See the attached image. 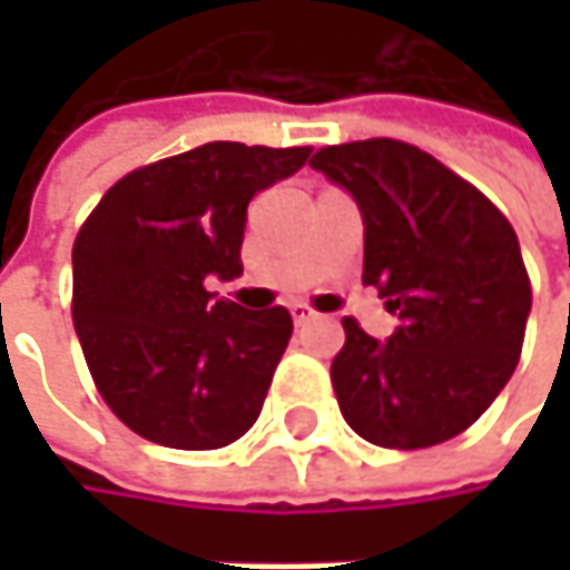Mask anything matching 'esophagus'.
I'll return each instance as SVG.
<instances>
[{"label":"esophagus","instance_id":"obj_1","mask_svg":"<svg viewBox=\"0 0 570 570\" xmlns=\"http://www.w3.org/2000/svg\"><path fill=\"white\" fill-rule=\"evenodd\" d=\"M289 316H293V323H296V326H303V323H313L320 313H316V309H309L306 303H293V306H289Z\"/></svg>","mask_w":570,"mask_h":570}]
</instances>
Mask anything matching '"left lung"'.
Listing matches in <instances>:
<instances>
[{
  "instance_id": "obj_1",
  "label": "left lung",
  "mask_w": 570,
  "mask_h": 570,
  "mask_svg": "<svg viewBox=\"0 0 570 570\" xmlns=\"http://www.w3.org/2000/svg\"><path fill=\"white\" fill-rule=\"evenodd\" d=\"M363 214V284L399 316L390 340L343 320L333 390L356 435L429 449L465 432L512 380L531 284L505 214L432 155L393 138L309 161Z\"/></svg>"
}]
</instances>
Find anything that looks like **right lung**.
Listing matches in <instances>:
<instances>
[{
    "mask_svg": "<svg viewBox=\"0 0 570 570\" xmlns=\"http://www.w3.org/2000/svg\"><path fill=\"white\" fill-rule=\"evenodd\" d=\"M306 161L309 148L210 141L121 177L78 230L75 333L98 393L131 432L168 449H220L257 422L293 320L204 284L244 274L250 197Z\"/></svg>",
    "mask_w": 570,
    "mask_h": 570,
    "instance_id": "1",
    "label": "right lung"
}]
</instances>
